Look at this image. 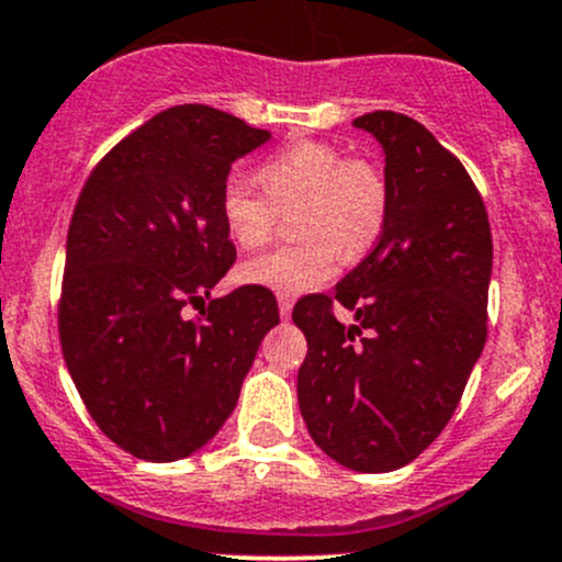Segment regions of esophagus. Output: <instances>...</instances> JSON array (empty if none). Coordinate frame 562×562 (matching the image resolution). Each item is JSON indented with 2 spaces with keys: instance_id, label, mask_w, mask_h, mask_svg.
<instances>
[{
  "instance_id": "obj_1",
  "label": "esophagus",
  "mask_w": 562,
  "mask_h": 562,
  "mask_svg": "<svg viewBox=\"0 0 562 562\" xmlns=\"http://www.w3.org/2000/svg\"><path fill=\"white\" fill-rule=\"evenodd\" d=\"M291 310H293V299L291 296H280V315H282V321H288V317H291Z\"/></svg>"
}]
</instances>
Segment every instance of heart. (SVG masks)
<instances>
[{
	"label": "heart",
	"mask_w": 562,
	"mask_h": 562,
	"mask_svg": "<svg viewBox=\"0 0 562 562\" xmlns=\"http://www.w3.org/2000/svg\"><path fill=\"white\" fill-rule=\"evenodd\" d=\"M255 179L266 195L231 179L220 212L225 231L239 247H260L291 212L304 239L255 255L241 266V280L280 296H299L334 277L339 252L359 258L381 239L389 217V181L367 157H345L328 140H296L263 160Z\"/></svg>",
	"instance_id": "b5f03b06"
}]
</instances>
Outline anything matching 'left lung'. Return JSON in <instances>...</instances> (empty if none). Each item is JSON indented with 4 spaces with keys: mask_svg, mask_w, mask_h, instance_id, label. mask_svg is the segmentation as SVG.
Here are the masks:
<instances>
[{
    "mask_svg": "<svg viewBox=\"0 0 562 562\" xmlns=\"http://www.w3.org/2000/svg\"><path fill=\"white\" fill-rule=\"evenodd\" d=\"M353 124L383 146L389 217L331 296L293 307L307 337L299 407L334 462L389 473L443 432L484 350L492 231L473 179L424 124L394 111ZM334 303L355 313L350 327Z\"/></svg>",
    "mask_w": 562,
    "mask_h": 562,
    "instance_id": "obj_1",
    "label": "left lung"
}]
</instances>
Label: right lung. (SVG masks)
<instances>
[{"mask_svg":"<svg viewBox=\"0 0 562 562\" xmlns=\"http://www.w3.org/2000/svg\"><path fill=\"white\" fill-rule=\"evenodd\" d=\"M271 135L209 105H173L94 166L67 231L61 356L103 435L146 462L206 446L239 402L274 293L241 285L187 321L234 266L223 201L234 160Z\"/></svg>","mask_w":562,"mask_h":562,"instance_id":"right-lung-1","label":"right lung"}]
</instances>
